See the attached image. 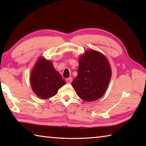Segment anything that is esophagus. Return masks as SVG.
<instances>
[{
	"label": "esophagus",
	"mask_w": 146,
	"mask_h": 146,
	"mask_svg": "<svg viewBox=\"0 0 146 146\" xmlns=\"http://www.w3.org/2000/svg\"><path fill=\"white\" fill-rule=\"evenodd\" d=\"M66 83H68V84H70L71 82H72V78H71V77H70V78H66Z\"/></svg>",
	"instance_id": "34e87169"
}]
</instances>
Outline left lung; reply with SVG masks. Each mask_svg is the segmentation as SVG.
<instances>
[{"label":"left lung","mask_w":146,"mask_h":146,"mask_svg":"<svg viewBox=\"0 0 146 146\" xmlns=\"http://www.w3.org/2000/svg\"><path fill=\"white\" fill-rule=\"evenodd\" d=\"M78 64L73 88L78 97L86 102L98 100L104 95L111 77L108 58L99 51L88 49L79 56Z\"/></svg>","instance_id":"left-lung-1"}]
</instances>
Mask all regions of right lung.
<instances>
[{"instance_id":"obj_1","label":"right lung","mask_w":146,"mask_h":146,"mask_svg":"<svg viewBox=\"0 0 146 146\" xmlns=\"http://www.w3.org/2000/svg\"><path fill=\"white\" fill-rule=\"evenodd\" d=\"M31 86L35 95L42 99L55 96L58 89L66 84L60 74L54 68L52 61L40 56L30 75Z\"/></svg>"}]
</instances>
